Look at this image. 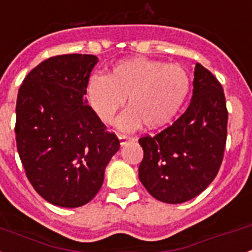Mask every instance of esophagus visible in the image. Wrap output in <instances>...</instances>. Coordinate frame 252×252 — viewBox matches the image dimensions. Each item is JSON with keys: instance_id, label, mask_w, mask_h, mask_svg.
<instances>
[{"instance_id": "obj_1", "label": "esophagus", "mask_w": 252, "mask_h": 252, "mask_svg": "<svg viewBox=\"0 0 252 252\" xmlns=\"http://www.w3.org/2000/svg\"><path fill=\"white\" fill-rule=\"evenodd\" d=\"M118 139H120V144L121 147H124L125 144H127L128 141H135L136 139L132 138V136H127V135H118Z\"/></svg>"}]
</instances>
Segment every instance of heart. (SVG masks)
<instances>
[{
	"instance_id": "1",
	"label": "heart",
	"mask_w": 252,
	"mask_h": 252,
	"mask_svg": "<svg viewBox=\"0 0 252 252\" xmlns=\"http://www.w3.org/2000/svg\"><path fill=\"white\" fill-rule=\"evenodd\" d=\"M190 90L186 68L159 60L132 58L116 64L107 77L94 76L87 84V99L104 124L126 103L118 128L131 131L141 124L147 128L165 126L175 117Z\"/></svg>"
}]
</instances>
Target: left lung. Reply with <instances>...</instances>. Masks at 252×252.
I'll list each match as a JSON object with an SVG mask.
<instances>
[{
	"label": "left lung",
	"instance_id": "1",
	"mask_svg": "<svg viewBox=\"0 0 252 252\" xmlns=\"http://www.w3.org/2000/svg\"><path fill=\"white\" fill-rule=\"evenodd\" d=\"M223 87L199 63L187 111L155 136L139 139L144 158L139 179L149 194L166 203H183L202 193L215 179L226 141Z\"/></svg>",
	"mask_w": 252,
	"mask_h": 252
}]
</instances>
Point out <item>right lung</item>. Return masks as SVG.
Here are the masks:
<instances>
[{
    "label": "right lung",
    "instance_id": "obj_1",
    "mask_svg": "<svg viewBox=\"0 0 252 252\" xmlns=\"http://www.w3.org/2000/svg\"><path fill=\"white\" fill-rule=\"evenodd\" d=\"M95 55L49 58L32 69L16 100V147L27 178L47 202L80 207L96 196L120 140L85 99Z\"/></svg>",
    "mask_w": 252,
    "mask_h": 252
}]
</instances>
